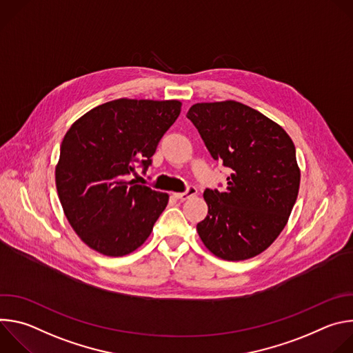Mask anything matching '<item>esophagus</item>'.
<instances>
[{
  "instance_id": "esophagus-1",
  "label": "esophagus",
  "mask_w": 353,
  "mask_h": 353,
  "mask_svg": "<svg viewBox=\"0 0 353 353\" xmlns=\"http://www.w3.org/2000/svg\"><path fill=\"white\" fill-rule=\"evenodd\" d=\"M194 195H196V188L195 187H190L185 192H173V196L179 201H185V199H188Z\"/></svg>"
}]
</instances>
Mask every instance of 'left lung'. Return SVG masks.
Listing matches in <instances>:
<instances>
[{"instance_id": "obj_1", "label": "left lung", "mask_w": 353, "mask_h": 353, "mask_svg": "<svg viewBox=\"0 0 353 353\" xmlns=\"http://www.w3.org/2000/svg\"><path fill=\"white\" fill-rule=\"evenodd\" d=\"M187 117L215 161L230 168L223 191L205 190L208 215L196 232L212 254L253 259L288 223L300 185L296 149L288 132L236 100L195 103Z\"/></svg>"}]
</instances>
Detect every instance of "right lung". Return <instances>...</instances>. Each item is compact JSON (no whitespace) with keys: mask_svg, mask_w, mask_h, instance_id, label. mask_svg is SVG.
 Returning <instances> with one entry per match:
<instances>
[{"mask_svg":"<svg viewBox=\"0 0 353 353\" xmlns=\"http://www.w3.org/2000/svg\"><path fill=\"white\" fill-rule=\"evenodd\" d=\"M181 112L180 100L121 97L79 117L61 142L56 187L79 239L108 257L141 247L168 205L169 194L128 181L143 169Z\"/></svg>","mask_w":353,"mask_h":353,"instance_id":"1","label":"right lung"}]
</instances>
